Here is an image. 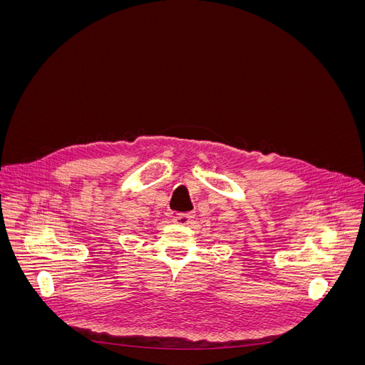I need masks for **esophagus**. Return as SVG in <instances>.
<instances>
[{"label": "esophagus", "instance_id": "obj_1", "mask_svg": "<svg viewBox=\"0 0 365 365\" xmlns=\"http://www.w3.org/2000/svg\"><path fill=\"white\" fill-rule=\"evenodd\" d=\"M192 217H193V216H192L190 213L180 215V216L173 217V222H175V224H180V225H187V224L192 222Z\"/></svg>", "mask_w": 365, "mask_h": 365}]
</instances>
